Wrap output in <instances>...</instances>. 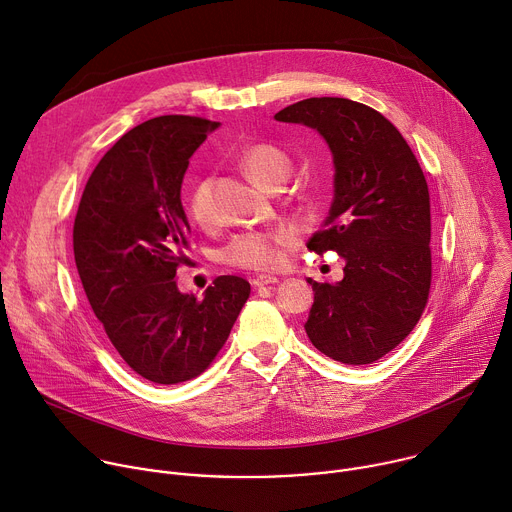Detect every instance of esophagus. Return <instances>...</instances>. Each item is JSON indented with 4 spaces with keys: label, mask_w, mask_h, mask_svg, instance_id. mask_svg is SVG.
<instances>
[{
    "label": "esophagus",
    "mask_w": 512,
    "mask_h": 512,
    "mask_svg": "<svg viewBox=\"0 0 512 512\" xmlns=\"http://www.w3.org/2000/svg\"><path fill=\"white\" fill-rule=\"evenodd\" d=\"M255 287H263V285H273V283H279V279L277 277H273V275H257V277H253V281H251Z\"/></svg>",
    "instance_id": "obj_1"
}]
</instances>
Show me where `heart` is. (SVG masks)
<instances>
[{
  "mask_svg": "<svg viewBox=\"0 0 512 512\" xmlns=\"http://www.w3.org/2000/svg\"><path fill=\"white\" fill-rule=\"evenodd\" d=\"M243 168L263 186H281L291 170V160L285 150L269 141H257L247 145L241 154ZM186 210L192 221L208 229L214 223V208L210 194V180L198 178L192 182L186 194ZM298 243V231L294 227H273L267 231H243L235 235L221 251L223 263L237 269L269 271L275 269L283 253Z\"/></svg>",
  "mask_w": 512,
  "mask_h": 512,
  "instance_id": "heart-1",
  "label": "heart"
}]
</instances>
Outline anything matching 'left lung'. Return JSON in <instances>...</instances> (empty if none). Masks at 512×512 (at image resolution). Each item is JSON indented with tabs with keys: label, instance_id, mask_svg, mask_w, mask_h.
I'll list each match as a JSON object with an SVG mask.
<instances>
[{
	"label": "left lung",
	"instance_id": "left-lung-1",
	"mask_svg": "<svg viewBox=\"0 0 512 512\" xmlns=\"http://www.w3.org/2000/svg\"><path fill=\"white\" fill-rule=\"evenodd\" d=\"M316 129L334 156V200L308 249L336 251L338 283H318L306 334L326 356L371 364L419 322L431 287V212L423 170L379 111L340 97H312L275 113Z\"/></svg>",
	"mask_w": 512,
	"mask_h": 512
}]
</instances>
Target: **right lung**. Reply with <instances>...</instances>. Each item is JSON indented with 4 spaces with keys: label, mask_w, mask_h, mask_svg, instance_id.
I'll return each instance as SVG.
<instances>
[{
    "label": "right lung",
    "mask_w": 512,
    "mask_h": 512,
    "mask_svg": "<svg viewBox=\"0 0 512 512\" xmlns=\"http://www.w3.org/2000/svg\"><path fill=\"white\" fill-rule=\"evenodd\" d=\"M218 125L162 115L127 131L93 170L72 229L75 263L107 338L137 375L160 385L204 373L251 294L237 275L216 277L200 300L176 285L190 237L182 180Z\"/></svg>",
    "instance_id": "add662e5"
}]
</instances>
